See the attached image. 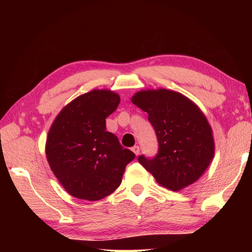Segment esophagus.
Wrapping results in <instances>:
<instances>
[{"label": "esophagus", "mask_w": 252, "mask_h": 252, "mask_svg": "<svg viewBox=\"0 0 252 252\" xmlns=\"http://www.w3.org/2000/svg\"><path fill=\"white\" fill-rule=\"evenodd\" d=\"M131 151L134 153L135 156H138V154H140V147H138V146H133L131 148Z\"/></svg>", "instance_id": "obj_1"}]
</instances>
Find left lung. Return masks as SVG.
Listing matches in <instances>:
<instances>
[{
	"label": "left lung",
	"mask_w": 252,
	"mask_h": 252,
	"mask_svg": "<svg viewBox=\"0 0 252 252\" xmlns=\"http://www.w3.org/2000/svg\"><path fill=\"white\" fill-rule=\"evenodd\" d=\"M131 100L148 114L159 143L156 157L140 156L138 162L170 190L195 183L211 163L216 149L201 109L185 95L167 89L138 91Z\"/></svg>",
	"instance_id": "left-lung-1"
}]
</instances>
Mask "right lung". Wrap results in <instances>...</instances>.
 Wrapping results in <instances>:
<instances>
[{"instance_id":"obj_1","label":"right lung","mask_w":252,"mask_h":252,"mask_svg":"<svg viewBox=\"0 0 252 252\" xmlns=\"http://www.w3.org/2000/svg\"><path fill=\"white\" fill-rule=\"evenodd\" d=\"M120 103L110 90H92L61 110L50 127L45 154L51 170L68 194L96 201L120 186L135 155L106 131V118Z\"/></svg>"}]
</instances>
